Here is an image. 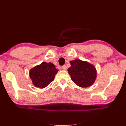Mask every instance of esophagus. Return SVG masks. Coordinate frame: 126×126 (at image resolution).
Masks as SVG:
<instances>
[{
	"label": "esophagus",
	"instance_id": "34e87169",
	"mask_svg": "<svg viewBox=\"0 0 126 126\" xmlns=\"http://www.w3.org/2000/svg\"><path fill=\"white\" fill-rule=\"evenodd\" d=\"M62 68H63V70H66L67 69V66H66V65H64V66H63L62 67Z\"/></svg>",
	"mask_w": 126,
	"mask_h": 126
}]
</instances>
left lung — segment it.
Wrapping results in <instances>:
<instances>
[{"mask_svg": "<svg viewBox=\"0 0 126 126\" xmlns=\"http://www.w3.org/2000/svg\"><path fill=\"white\" fill-rule=\"evenodd\" d=\"M70 63L71 66L68 71L76 85L86 88L94 84L97 77V70L93 64L80 59L70 61Z\"/></svg>", "mask_w": 126, "mask_h": 126, "instance_id": "8db88e82", "label": "left lung"}]
</instances>
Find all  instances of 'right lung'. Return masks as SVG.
Returning <instances> with one entry per match:
<instances>
[{
	"label": "right lung",
	"mask_w": 126,
	"mask_h": 126,
	"mask_svg": "<svg viewBox=\"0 0 126 126\" xmlns=\"http://www.w3.org/2000/svg\"><path fill=\"white\" fill-rule=\"evenodd\" d=\"M58 71L53 63L43 62L30 69L29 77L34 86L43 89L54 80Z\"/></svg>",
	"instance_id": "right-lung-1"
}]
</instances>
